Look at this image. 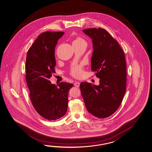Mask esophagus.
<instances>
[{
	"instance_id": "esophagus-1",
	"label": "esophagus",
	"mask_w": 152,
	"mask_h": 152,
	"mask_svg": "<svg viewBox=\"0 0 152 152\" xmlns=\"http://www.w3.org/2000/svg\"><path fill=\"white\" fill-rule=\"evenodd\" d=\"M74 85H75L76 87H80V83L78 82H76L74 83Z\"/></svg>"
}]
</instances>
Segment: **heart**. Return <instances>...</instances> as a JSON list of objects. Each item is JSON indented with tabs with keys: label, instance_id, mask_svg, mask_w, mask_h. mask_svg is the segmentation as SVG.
Masks as SVG:
<instances>
[{
	"label": "heart",
	"instance_id": "1",
	"mask_svg": "<svg viewBox=\"0 0 152 152\" xmlns=\"http://www.w3.org/2000/svg\"><path fill=\"white\" fill-rule=\"evenodd\" d=\"M84 41V40H83L80 37H78L75 41H74V42H83ZM83 72V70L82 66L80 65H77L76 66L72 68V69L71 70V74L74 76V77H81Z\"/></svg>",
	"mask_w": 152,
	"mask_h": 152
}]
</instances>
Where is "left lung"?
Instances as JSON below:
<instances>
[{"label":"left lung","instance_id":"8db88e82","mask_svg":"<svg viewBox=\"0 0 152 152\" xmlns=\"http://www.w3.org/2000/svg\"><path fill=\"white\" fill-rule=\"evenodd\" d=\"M83 31L92 39L91 69L100 78V84L81 83V94L90 113L99 118H107L119 107L126 91L124 52L117 40L104 29L93 28Z\"/></svg>","mask_w":152,"mask_h":152}]
</instances>
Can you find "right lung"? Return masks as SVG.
I'll return each instance as SVG.
<instances>
[{"label": "right lung", "instance_id": "1", "mask_svg": "<svg viewBox=\"0 0 152 152\" xmlns=\"http://www.w3.org/2000/svg\"><path fill=\"white\" fill-rule=\"evenodd\" d=\"M63 32H45L38 36L28 50L25 69L30 97L37 112L45 119L56 120L67 112L68 92L72 84H52L55 72V47Z\"/></svg>", "mask_w": 152, "mask_h": 152}]
</instances>
